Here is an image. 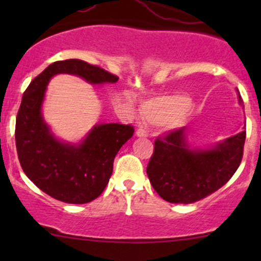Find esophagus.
<instances>
[{"instance_id": "obj_1", "label": "esophagus", "mask_w": 261, "mask_h": 261, "mask_svg": "<svg viewBox=\"0 0 261 261\" xmlns=\"http://www.w3.org/2000/svg\"><path fill=\"white\" fill-rule=\"evenodd\" d=\"M136 136L137 137H146V136H148V133L146 130H143V128H139V130L136 131Z\"/></svg>"}]
</instances>
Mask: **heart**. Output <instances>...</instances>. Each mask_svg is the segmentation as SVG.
<instances>
[{"mask_svg": "<svg viewBox=\"0 0 261 261\" xmlns=\"http://www.w3.org/2000/svg\"><path fill=\"white\" fill-rule=\"evenodd\" d=\"M190 106L184 97H155L142 101L140 107L143 120L152 125H166L181 115Z\"/></svg>", "mask_w": 261, "mask_h": 261, "instance_id": "1", "label": "heart"}]
</instances>
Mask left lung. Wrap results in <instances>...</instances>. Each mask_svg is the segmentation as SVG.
<instances>
[{"label":"left lung","instance_id":"obj_1","mask_svg":"<svg viewBox=\"0 0 261 261\" xmlns=\"http://www.w3.org/2000/svg\"><path fill=\"white\" fill-rule=\"evenodd\" d=\"M242 107L243 99L238 93ZM188 127L158 137L147 166L152 187L172 203H193L211 195L232 178L243 157L245 130L208 147H193Z\"/></svg>","mask_w":261,"mask_h":261}]
</instances>
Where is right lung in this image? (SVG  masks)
Wrapping results in <instances>:
<instances>
[{
    "label": "right lung",
    "instance_id": "right-lung-1",
    "mask_svg": "<svg viewBox=\"0 0 261 261\" xmlns=\"http://www.w3.org/2000/svg\"><path fill=\"white\" fill-rule=\"evenodd\" d=\"M73 74L91 85L118 82L98 66L77 59L56 61L32 81L22 97L16 120V146L23 172L54 199L91 202L103 193L113 173L114 158L134 135L131 125L97 124L79 143L58 139L44 120L43 103L54 76Z\"/></svg>",
    "mask_w": 261,
    "mask_h": 261
}]
</instances>
